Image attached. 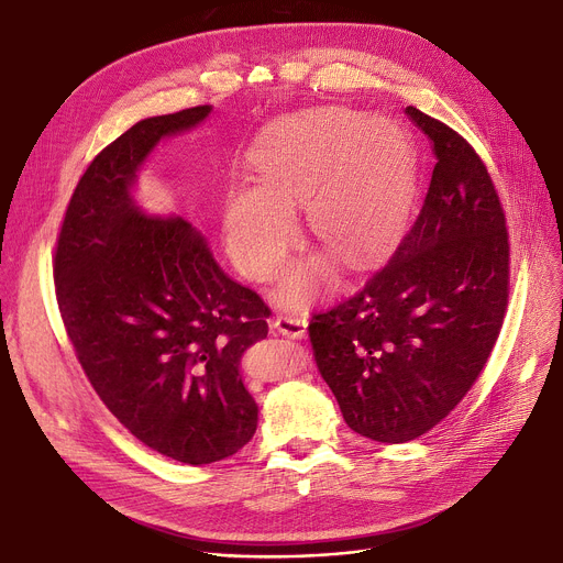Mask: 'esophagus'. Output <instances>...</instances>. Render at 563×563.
Listing matches in <instances>:
<instances>
[{
  "mask_svg": "<svg viewBox=\"0 0 563 563\" xmlns=\"http://www.w3.org/2000/svg\"><path fill=\"white\" fill-rule=\"evenodd\" d=\"M274 328L289 339H302L308 334V319L298 314H280L274 319Z\"/></svg>",
  "mask_w": 563,
  "mask_h": 563,
  "instance_id": "1",
  "label": "esophagus"
}]
</instances>
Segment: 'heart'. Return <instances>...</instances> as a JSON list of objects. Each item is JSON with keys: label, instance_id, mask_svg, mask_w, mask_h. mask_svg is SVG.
Masks as SVG:
<instances>
[{"label": "heart", "instance_id": "1", "mask_svg": "<svg viewBox=\"0 0 563 563\" xmlns=\"http://www.w3.org/2000/svg\"><path fill=\"white\" fill-rule=\"evenodd\" d=\"M255 181L229 197L227 244L238 269L272 278L298 238L302 203L312 235L350 265L377 253L401 227L413 195V152L399 125L328 108L280 125L255 155ZM332 280L325 258H308L278 287L300 308Z\"/></svg>", "mask_w": 563, "mask_h": 563}]
</instances>
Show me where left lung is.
Wrapping results in <instances>:
<instances>
[{
	"instance_id": "left-lung-1",
	"label": "left lung",
	"mask_w": 563,
	"mask_h": 563,
	"mask_svg": "<svg viewBox=\"0 0 563 563\" xmlns=\"http://www.w3.org/2000/svg\"><path fill=\"white\" fill-rule=\"evenodd\" d=\"M404 112L435 157L422 209L388 263L308 328L345 424L390 444L424 435L467 395L509 296V233L487 166L442 121Z\"/></svg>"
}]
</instances>
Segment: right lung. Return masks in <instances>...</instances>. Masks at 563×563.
<instances>
[{
    "label": "right lung",
    "instance_id": "add662e5",
    "mask_svg": "<svg viewBox=\"0 0 563 563\" xmlns=\"http://www.w3.org/2000/svg\"><path fill=\"white\" fill-rule=\"evenodd\" d=\"M209 112L139 121L100 150L54 253L60 317L91 388L136 440L186 465L218 463L253 438L258 406L240 360L272 314L188 220L147 218L130 197L150 150Z\"/></svg>",
    "mask_w": 563,
    "mask_h": 563
}]
</instances>
